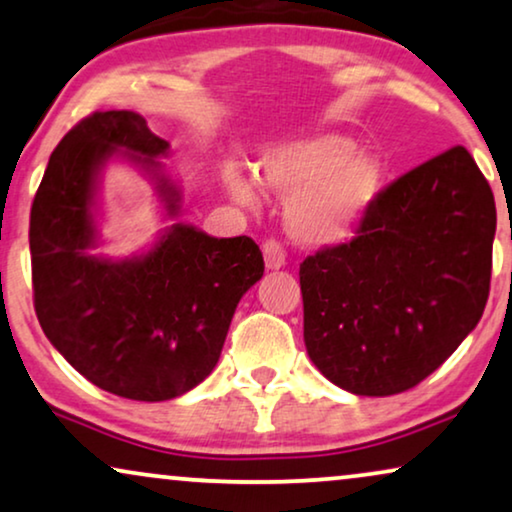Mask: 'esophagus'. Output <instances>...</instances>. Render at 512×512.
I'll return each mask as SVG.
<instances>
[{
	"label": "esophagus",
	"instance_id": "34e87169",
	"mask_svg": "<svg viewBox=\"0 0 512 512\" xmlns=\"http://www.w3.org/2000/svg\"><path fill=\"white\" fill-rule=\"evenodd\" d=\"M263 258H265V268L268 270H280L282 265L287 263V254H284L282 244L277 240L263 242Z\"/></svg>",
	"mask_w": 512,
	"mask_h": 512
}]
</instances>
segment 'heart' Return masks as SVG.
I'll return each instance as SVG.
<instances>
[{"label":"heart","instance_id":"heart-1","mask_svg":"<svg viewBox=\"0 0 512 512\" xmlns=\"http://www.w3.org/2000/svg\"><path fill=\"white\" fill-rule=\"evenodd\" d=\"M258 181L289 197L287 223L296 240L336 244L345 240L374 202L381 164L369 152L353 150L341 134H315L265 152ZM225 183L240 202H254L251 181L230 164Z\"/></svg>","mask_w":512,"mask_h":512}]
</instances>
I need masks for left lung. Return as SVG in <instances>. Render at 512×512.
I'll return each mask as SVG.
<instances>
[{
    "label": "left lung",
    "mask_w": 512,
    "mask_h": 512,
    "mask_svg": "<svg viewBox=\"0 0 512 512\" xmlns=\"http://www.w3.org/2000/svg\"><path fill=\"white\" fill-rule=\"evenodd\" d=\"M494 232V195L463 145L383 188L353 240L298 270L315 367L355 395L418 386L480 322Z\"/></svg>",
    "instance_id": "left-lung-1"
}]
</instances>
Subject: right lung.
<instances>
[{
	"label": "right lung",
	"instance_id": "right-lung-1",
	"mask_svg": "<svg viewBox=\"0 0 512 512\" xmlns=\"http://www.w3.org/2000/svg\"><path fill=\"white\" fill-rule=\"evenodd\" d=\"M157 181L169 216L178 188L155 157L169 143L131 110L94 112L51 152L30 211L35 313L53 348L112 395L164 402L188 393L221 357L237 303L263 277L251 237H209L185 223L141 256L91 254L96 181L112 155Z\"/></svg>",
	"mask_w": 512,
	"mask_h": 512
}]
</instances>
